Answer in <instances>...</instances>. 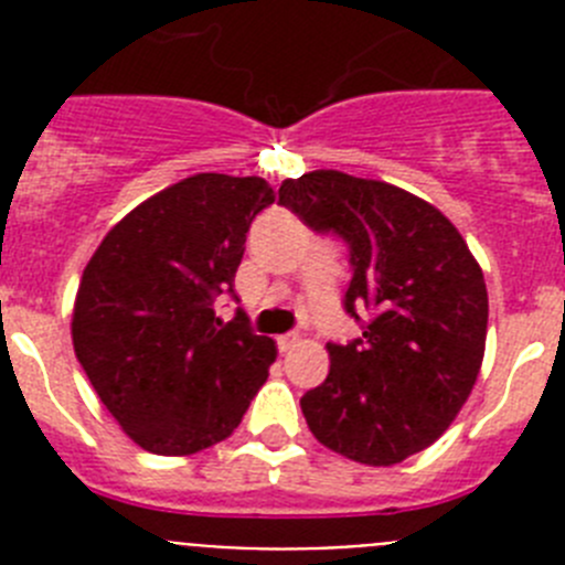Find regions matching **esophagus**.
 Masks as SVG:
<instances>
[{
	"instance_id": "esophagus-1",
	"label": "esophagus",
	"mask_w": 565,
	"mask_h": 565,
	"mask_svg": "<svg viewBox=\"0 0 565 565\" xmlns=\"http://www.w3.org/2000/svg\"><path fill=\"white\" fill-rule=\"evenodd\" d=\"M277 344H279V351H282V353L291 351V348H297V344H299V333H297V331L282 333V337L277 339Z\"/></svg>"
}]
</instances>
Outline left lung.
I'll use <instances>...</instances> for the list:
<instances>
[{"instance_id": "1", "label": "left lung", "mask_w": 565, "mask_h": 565, "mask_svg": "<svg viewBox=\"0 0 565 565\" xmlns=\"http://www.w3.org/2000/svg\"><path fill=\"white\" fill-rule=\"evenodd\" d=\"M279 203L344 237V308L373 311L362 339L328 344V379L299 398L313 438L367 467L427 450L467 404L487 348V282L467 239L433 203L339 169L288 178Z\"/></svg>"}]
</instances>
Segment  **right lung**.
I'll return each instance as SVG.
<instances>
[{"instance_id": "obj_1", "label": "right lung", "mask_w": 565, "mask_h": 565, "mask_svg": "<svg viewBox=\"0 0 565 565\" xmlns=\"http://www.w3.org/2000/svg\"><path fill=\"white\" fill-rule=\"evenodd\" d=\"M271 183L201 172L147 198L89 257L73 348L109 416L154 456H194L237 430L277 344L214 317Z\"/></svg>"}]
</instances>
